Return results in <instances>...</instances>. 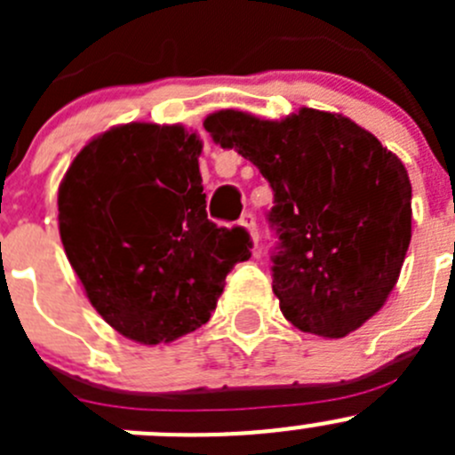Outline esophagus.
Instances as JSON below:
<instances>
[{
	"label": "esophagus",
	"instance_id": "34e87169",
	"mask_svg": "<svg viewBox=\"0 0 455 455\" xmlns=\"http://www.w3.org/2000/svg\"><path fill=\"white\" fill-rule=\"evenodd\" d=\"M240 224H242V227L246 228V231H249V235H251V242H253V246H257V242H259V235H257V224H255V215H253V213H244V215H242Z\"/></svg>",
	"mask_w": 455,
	"mask_h": 455
}]
</instances>
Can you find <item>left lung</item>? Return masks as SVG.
Returning a JSON list of instances; mask_svg holds the SVG:
<instances>
[{
  "label": "left lung",
  "instance_id": "left-lung-1",
  "mask_svg": "<svg viewBox=\"0 0 455 455\" xmlns=\"http://www.w3.org/2000/svg\"><path fill=\"white\" fill-rule=\"evenodd\" d=\"M204 130L273 189V292L283 316L301 332L341 339L379 313L411 240L401 158L343 114L313 108L282 121L220 109Z\"/></svg>",
  "mask_w": 455,
  "mask_h": 455
}]
</instances>
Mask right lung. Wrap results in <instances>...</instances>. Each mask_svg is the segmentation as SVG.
Segmentation results:
<instances>
[{"mask_svg": "<svg viewBox=\"0 0 455 455\" xmlns=\"http://www.w3.org/2000/svg\"><path fill=\"white\" fill-rule=\"evenodd\" d=\"M200 151L182 125L127 123L87 142L59 185L68 259L96 313L136 343L198 330L251 257L244 228L206 218Z\"/></svg>", "mask_w": 455, "mask_h": 455, "instance_id": "1", "label": "right lung"}]
</instances>
